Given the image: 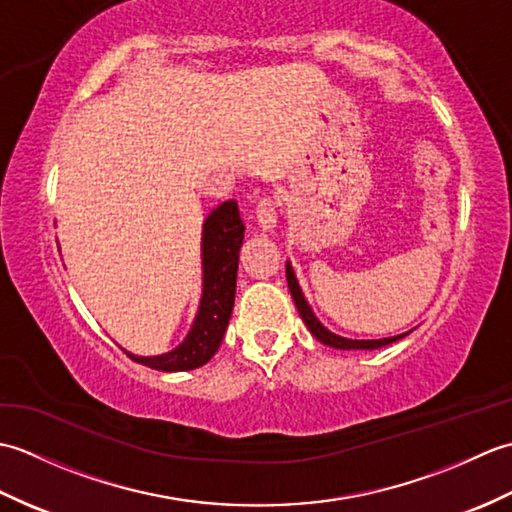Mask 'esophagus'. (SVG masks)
I'll return each mask as SVG.
<instances>
[{"label": "esophagus", "mask_w": 512, "mask_h": 512, "mask_svg": "<svg viewBox=\"0 0 512 512\" xmlns=\"http://www.w3.org/2000/svg\"><path fill=\"white\" fill-rule=\"evenodd\" d=\"M255 215H257V224L262 231H273L277 226V204L270 195H264L259 198L257 206H255Z\"/></svg>", "instance_id": "1"}]
</instances>
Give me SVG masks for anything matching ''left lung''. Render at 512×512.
I'll list each match as a JSON object with an SVG mask.
<instances>
[{"label":"left lung","mask_w":512,"mask_h":512,"mask_svg":"<svg viewBox=\"0 0 512 512\" xmlns=\"http://www.w3.org/2000/svg\"><path fill=\"white\" fill-rule=\"evenodd\" d=\"M286 279H288V288H290V295L292 299H295V306L301 314L303 323L308 325V330L312 332V336L317 341H321L323 345H330V347H336V350H378V347H385L389 343H396L400 341L402 336H407L409 332L405 334H398V336H389V339H372V341H356V339H345V336H339L330 332L325 325L314 317V312L310 308V303L306 301V297H303V292L299 288V281L295 277V270H292L290 264H286Z\"/></svg>","instance_id":"8db88e82"}]
</instances>
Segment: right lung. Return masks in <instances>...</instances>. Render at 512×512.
Instances as JSON below:
<instances>
[{
    "label": "right lung",
    "mask_w": 512,
    "mask_h": 512,
    "mask_svg": "<svg viewBox=\"0 0 512 512\" xmlns=\"http://www.w3.org/2000/svg\"><path fill=\"white\" fill-rule=\"evenodd\" d=\"M244 224L235 200L222 202L204 220L202 231V299L193 328L176 350L160 356H127L132 361L160 369L187 372L209 363L220 347L235 303V281Z\"/></svg>",
    "instance_id": "right-lung-1"
}]
</instances>
